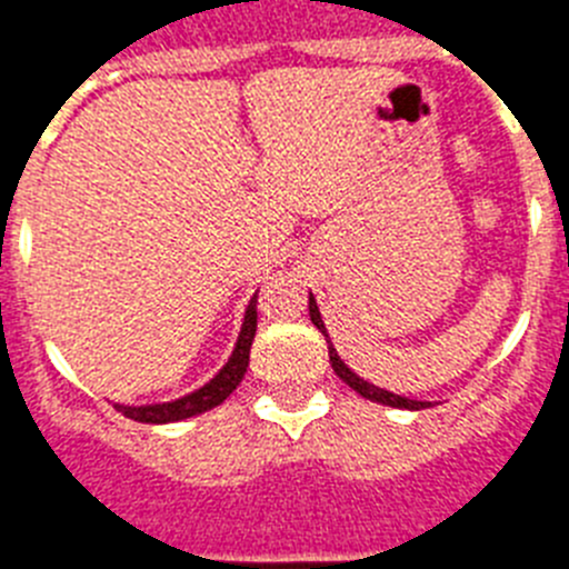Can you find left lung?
<instances>
[{
  "label": "left lung",
  "instance_id": "1",
  "mask_svg": "<svg viewBox=\"0 0 569 569\" xmlns=\"http://www.w3.org/2000/svg\"><path fill=\"white\" fill-rule=\"evenodd\" d=\"M310 321H313L316 328H319V333L328 339V353H330V365H333L336 376H339L341 381H345L347 387H353L356 393L361 396V399H370L376 401V405H387V407H399V410H421V407H430V401H419V399H407V396H399V393H390V390H385V387H376L370 385L367 379H361L356 370H350V367L345 365V359H341L339 353H336L333 341H330L328 336V328H325V321H321V313H319V305H316L313 293H310Z\"/></svg>",
  "mask_w": 569,
  "mask_h": 569
}]
</instances>
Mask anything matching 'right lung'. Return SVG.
I'll return each instance as SVG.
<instances>
[{
    "label": "right lung",
    "mask_w": 569,
    "mask_h": 569,
    "mask_svg": "<svg viewBox=\"0 0 569 569\" xmlns=\"http://www.w3.org/2000/svg\"><path fill=\"white\" fill-rule=\"evenodd\" d=\"M256 299H259V296H253L248 310H244L233 353H230V359L224 361L222 370H219L208 385H202L199 390H193V393L182 396V399L159 401V405H116V410L122 416H128V419L142 421V425H170V421H184L193 419V416H202L208 413V410H213V407L222 405L236 387H239L244 373H248L250 345H253L256 336Z\"/></svg>",
    "instance_id": "add662e5"
}]
</instances>
